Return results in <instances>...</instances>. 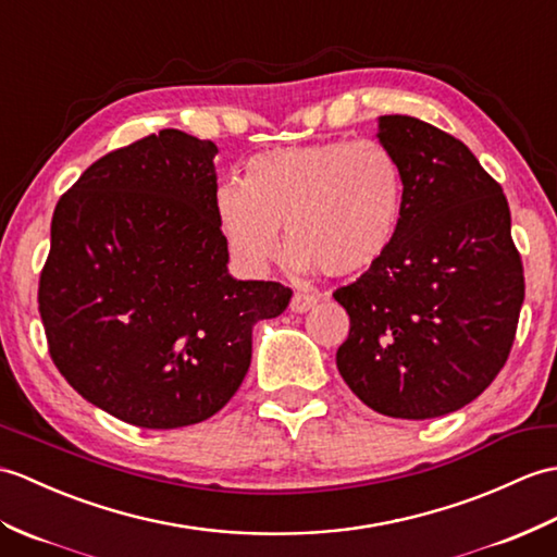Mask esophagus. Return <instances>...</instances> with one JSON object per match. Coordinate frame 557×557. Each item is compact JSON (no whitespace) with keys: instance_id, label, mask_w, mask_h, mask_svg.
<instances>
[{"instance_id":"1","label":"esophagus","mask_w":557,"mask_h":557,"mask_svg":"<svg viewBox=\"0 0 557 557\" xmlns=\"http://www.w3.org/2000/svg\"><path fill=\"white\" fill-rule=\"evenodd\" d=\"M318 304V296L310 294V292H294L292 301H289V308L294 310V313H306V310H310Z\"/></svg>"}]
</instances>
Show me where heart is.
Instances as JSON below:
<instances>
[{
  "label": "heart",
  "instance_id": "obj_1",
  "mask_svg": "<svg viewBox=\"0 0 557 557\" xmlns=\"http://www.w3.org/2000/svg\"><path fill=\"white\" fill-rule=\"evenodd\" d=\"M406 175L377 139H327L258 153L242 183L220 185L215 215L242 263L265 268L287 227L299 268L358 275L377 265L398 237Z\"/></svg>",
  "mask_w": 557,
  "mask_h": 557
}]
</instances>
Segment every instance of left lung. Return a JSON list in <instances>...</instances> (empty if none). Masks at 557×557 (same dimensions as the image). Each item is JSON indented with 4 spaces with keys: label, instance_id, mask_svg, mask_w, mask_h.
<instances>
[{
    "label": "left lung",
    "instance_id": "1",
    "mask_svg": "<svg viewBox=\"0 0 557 557\" xmlns=\"http://www.w3.org/2000/svg\"><path fill=\"white\" fill-rule=\"evenodd\" d=\"M406 175V211L382 261L334 292L351 330L344 382L389 418L460 410L506 366L524 301L522 258L500 185L460 139L412 115H382Z\"/></svg>",
    "mask_w": 557,
    "mask_h": 557
}]
</instances>
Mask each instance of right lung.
<instances>
[{
    "label": "right lung",
    "instance_id": "right-lung-1",
    "mask_svg": "<svg viewBox=\"0 0 557 557\" xmlns=\"http://www.w3.org/2000/svg\"><path fill=\"white\" fill-rule=\"evenodd\" d=\"M218 147L161 131L109 151L51 218L37 304L73 389L145 430L209 420L251 363V327L292 289L227 273Z\"/></svg>",
    "mask_w": 557,
    "mask_h": 557
}]
</instances>
